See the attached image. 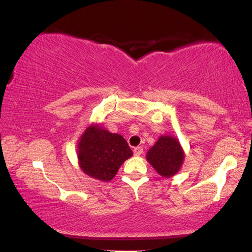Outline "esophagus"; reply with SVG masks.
Segmentation results:
<instances>
[{
    "label": "esophagus",
    "instance_id": "esophagus-1",
    "mask_svg": "<svg viewBox=\"0 0 252 252\" xmlns=\"http://www.w3.org/2000/svg\"><path fill=\"white\" fill-rule=\"evenodd\" d=\"M142 153H143V148L142 147L134 148V155H135V156H140V155Z\"/></svg>",
    "mask_w": 252,
    "mask_h": 252
}]
</instances>
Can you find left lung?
<instances>
[{
  "instance_id": "8db88e82",
  "label": "left lung",
  "mask_w": 252,
  "mask_h": 252,
  "mask_svg": "<svg viewBox=\"0 0 252 252\" xmlns=\"http://www.w3.org/2000/svg\"><path fill=\"white\" fill-rule=\"evenodd\" d=\"M184 157L180 143L172 136H160L147 154L148 161L161 177L165 178L172 177L177 173Z\"/></svg>"
}]
</instances>
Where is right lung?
I'll return each mask as SVG.
<instances>
[{
    "label": "right lung",
    "mask_w": 252,
    "mask_h": 252,
    "mask_svg": "<svg viewBox=\"0 0 252 252\" xmlns=\"http://www.w3.org/2000/svg\"><path fill=\"white\" fill-rule=\"evenodd\" d=\"M78 147L82 171L102 181L111 180L124 161L133 155L122 135L110 133L96 125L86 129Z\"/></svg>",
    "instance_id": "add662e5"
}]
</instances>
